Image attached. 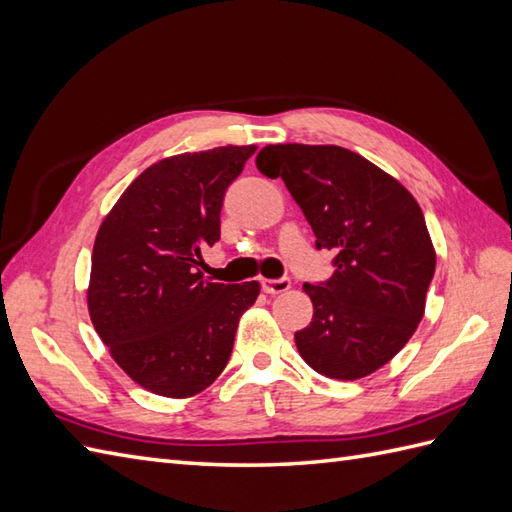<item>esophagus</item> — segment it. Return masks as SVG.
<instances>
[{
  "mask_svg": "<svg viewBox=\"0 0 512 512\" xmlns=\"http://www.w3.org/2000/svg\"><path fill=\"white\" fill-rule=\"evenodd\" d=\"M292 281L288 277H281V279H264L261 281V288H264L266 294H281L285 290H290Z\"/></svg>",
  "mask_w": 512,
  "mask_h": 512,
  "instance_id": "obj_1",
  "label": "esophagus"
}]
</instances>
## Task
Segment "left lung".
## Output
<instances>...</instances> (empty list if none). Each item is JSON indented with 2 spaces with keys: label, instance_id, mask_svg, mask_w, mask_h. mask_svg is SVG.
<instances>
[{
  "label": "left lung",
  "instance_id": "8db88e82",
  "mask_svg": "<svg viewBox=\"0 0 512 512\" xmlns=\"http://www.w3.org/2000/svg\"><path fill=\"white\" fill-rule=\"evenodd\" d=\"M257 170L281 176L316 235L334 251V275L305 283L314 318L294 340L301 358L331 379L375 373L417 331L436 253L414 196L377 165L340 146L279 144Z\"/></svg>",
  "mask_w": 512,
  "mask_h": 512
}]
</instances>
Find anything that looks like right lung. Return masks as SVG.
<instances>
[{
    "instance_id": "1",
    "label": "right lung",
    "mask_w": 512,
    "mask_h": 512,
    "mask_svg": "<svg viewBox=\"0 0 512 512\" xmlns=\"http://www.w3.org/2000/svg\"><path fill=\"white\" fill-rule=\"evenodd\" d=\"M255 146L161 159L141 172L100 224L89 316L124 373L161 397H192L227 366L240 316L259 283H213L202 248L220 240L227 187Z\"/></svg>"
}]
</instances>
